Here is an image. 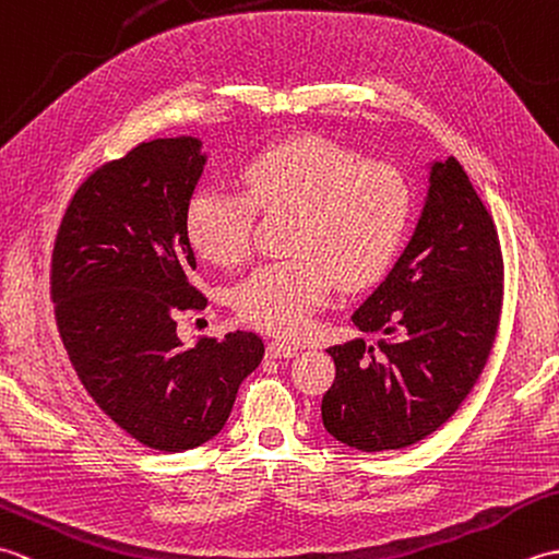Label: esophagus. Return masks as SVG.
<instances>
[{
	"label": "esophagus",
	"instance_id": "esophagus-1",
	"mask_svg": "<svg viewBox=\"0 0 559 559\" xmlns=\"http://www.w3.org/2000/svg\"><path fill=\"white\" fill-rule=\"evenodd\" d=\"M266 355L269 358H295V355H298V348L286 346V343L281 341H271L266 346Z\"/></svg>",
	"mask_w": 559,
	"mask_h": 559
}]
</instances>
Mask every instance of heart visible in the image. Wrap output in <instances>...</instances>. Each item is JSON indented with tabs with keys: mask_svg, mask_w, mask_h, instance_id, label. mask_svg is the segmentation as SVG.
<instances>
[{
	"mask_svg": "<svg viewBox=\"0 0 559 559\" xmlns=\"http://www.w3.org/2000/svg\"><path fill=\"white\" fill-rule=\"evenodd\" d=\"M245 189L204 185L187 204V235L218 266L249 254L257 209L293 213L286 237L290 259L254 269L235 288L245 324L281 338H298L329 298L372 286L406 240L413 194L396 168L367 163L322 136H298L257 153L242 173Z\"/></svg>",
	"mask_w": 559,
	"mask_h": 559,
	"instance_id": "1",
	"label": "heart"
}]
</instances>
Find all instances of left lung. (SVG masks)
I'll use <instances>...</instances> for the list:
<instances>
[{
    "mask_svg": "<svg viewBox=\"0 0 559 559\" xmlns=\"http://www.w3.org/2000/svg\"><path fill=\"white\" fill-rule=\"evenodd\" d=\"M504 261L495 221L456 158L435 160L408 247L353 324L382 331L331 346L322 399L329 435L360 451L403 449L439 430L476 386L502 314Z\"/></svg>",
    "mask_w": 559,
    "mask_h": 559,
    "instance_id": "obj_1",
    "label": "left lung"
}]
</instances>
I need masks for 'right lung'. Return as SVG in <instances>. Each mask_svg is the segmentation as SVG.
<instances>
[{"instance_id": "1", "label": "right lung", "mask_w": 559, "mask_h": 559, "mask_svg": "<svg viewBox=\"0 0 559 559\" xmlns=\"http://www.w3.org/2000/svg\"><path fill=\"white\" fill-rule=\"evenodd\" d=\"M206 156L194 136L153 139L93 170L52 249L50 295L69 360L108 418L158 451L216 437L264 358L252 331L185 348L177 312L204 310L187 204Z\"/></svg>"}]
</instances>
